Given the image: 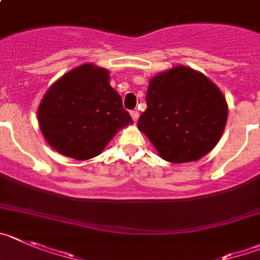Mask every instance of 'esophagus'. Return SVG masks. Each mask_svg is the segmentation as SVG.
I'll return each mask as SVG.
<instances>
[{
  "label": "esophagus",
  "instance_id": "esophagus-1",
  "mask_svg": "<svg viewBox=\"0 0 260 260\" xmlns=\"http://www.w3.org/2000/svg\"><path fill=\"white\" fill-rule=\"evenodd\" d=\"M130 114H132L133 120H134L135 122H137L138 118H139V113H138V111H132V112H130Z\"/></svg>",
  "mask_w": 260,
  "mask_h": 260
}]
</instances>
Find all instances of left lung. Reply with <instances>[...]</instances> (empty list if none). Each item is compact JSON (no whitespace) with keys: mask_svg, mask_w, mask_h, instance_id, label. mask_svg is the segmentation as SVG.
Listing matches in <instances>:
<instances>
[{"mask_svg":"<svg viewBox=\"0 0 260 260\" xmlns=\"http://www.w3.org/2000/svg\"><path fill=\"white\" fill-rule=\"evenodd\" d=\"M146 101L138 127L169 162L197 161L222 137L227 103L202 73L183 66L166 71L152 78Z\"/></svg>","mask_w":260,"mask_h":260,"instance_id":"obj_1","label":"left lung"}]
</instances>
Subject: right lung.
<instances>
[{
  "instance_id": "add662e5",
  "label": "right lung",
  "mask_w": 260,
  "mask_h": 260,
  "mask_svg": "<svg viewBox=\"0 0 260 260\" xmlns=\"http://www.w3.org/2000/svg\"><path fill=\"white\" fill-rule=\"evenodd\" d=\"M50 146L76 159L98 156L116 133L133 122L106 70L83 64L59 78L38 108Z\"/></svg>"
}]
</instances>
